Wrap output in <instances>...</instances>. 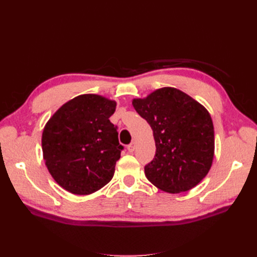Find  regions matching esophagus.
<instances>
[{
	"label": "esophagus",
	"instance_id": "1",
	"mask_svg": "<svg viewBox=\"0 0 257 257\" xmlns=\"http://www.w3.org/2000/svg\"><path fill=\"white\" fill-rule=\"evenodd\" d=\"M134 150H135V143H132L127 146V151L130 153H132V152H134Z\"/></svg>",
	"mask_w": 257,
	"mask_h": 257
}]
</instances>
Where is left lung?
<instances>
[{"mask_svg":"<svg viewBox=\"0 0 257 257\" xmlns=\"http://www.w3.org/2000/svg\"><path fill=\"white\" fill-rule=\"evenodd\" d=\"M135 110L150 124L157 151L145 166L148 180L177 194L196 186L207 176L214 157V130L206 108L172 87L134 98Z\"/></svg>","mask_w":257,"mask_h":257,"instance_id":"1","label":"left lung"}]
</instances>
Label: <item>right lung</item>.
I'll use <instances>...</instances> for the list:
<instances>
[{"label":"right lung","instance_id":"obj_1","mask_svg":"<svg viewBox=\"0 0 257 257\" xmlns=\"http://www.w3.org/2000/svg\"><path fill=\"white\" fill-rule=\"evenodd\" d=\"M115 106L114 100L102 95L82 94L62 105L46 123L45 164L67 192L89 195L112 179L123 149L109 120Z\"/></svg>","mask_w":257,"mask_h":257}]
</instances>
